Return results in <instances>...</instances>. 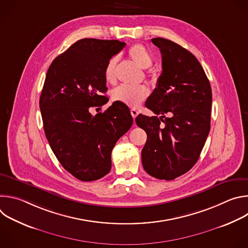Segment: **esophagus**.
<instances>
[{
    "label": "esophagus",
    "mask_w": 248,
    "mask_h": 248,
    "mask_svg": "<svg viewBox=\"0 0 248 248\" xmlns=\"http://www.w3.org/2000/svg\"><path fill=\"white\" fill-rule=\"evenodd\" d=\"M130 114H131V116H132L133 119H135V118L138 116V112H137L135 109H132V110L130 111Z\"/></svg>",
    "instance_id": "1"
}]
</instances>
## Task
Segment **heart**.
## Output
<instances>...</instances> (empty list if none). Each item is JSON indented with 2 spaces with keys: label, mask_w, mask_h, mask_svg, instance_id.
<instances>
[{
  "label": "heart",
  "mask_w": 248,
  "mask_h": 248,
  "mask_svg": "<svg viewBox=\"0 0 248 248\" xmlns=\"http://www.w3.org/2000/svg\"><path fill=\"white\" fill-rule=\"evenodd\" d=\"M128 56L132 62L141 68H148L152 65L153 60L147 49L141 44H135L128 50ZM119 58L112 57L104 69V77L108 83H115L117 78V66ZM149 95V90L145 85L127 86L121 85L112 91L111 97L114 102H119L131 108H136Z\"/></svg>",
  "instance_id": "1"
}]
</instances>
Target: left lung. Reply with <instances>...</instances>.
Masks as SVG:
<instances>
[{
	"mask_svg": "<svg viewBox=\"0 0 248 248\" xmlns=\"http://www.w3.org/2000/svg\"><path fill=\"white\" fill-rule=\"evenodd\" d=\"M152 43L162 54L163 70L145 105L156 116L140 114L135 122L147 133L141 152L144 170L156 179L171 181L195 165L204 147L212 90L193 54L168 39L153 38Z\"/></svg>",
	"mask_w": 248,
	"mask_h": 248,
	"instance_id": "1",
	"label": "left lung"
}]
</instances>
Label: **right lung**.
<instances>
[{
	"mask_svg": "<svg viewBox=\"0 0 248 248\" xmlns=\"http://www.w3.org/2000/svg\"><path fill=\"white\" fill-rule=\"evenodd\" d=\"M124 46L118 40H78L46 75L39 101L46 137L62 166L82 182L111 170L112 150L133 124L128 107L119 102L96 116L90 113L109 101L104 69Z\"/></svg>",
	"mask_w": 248,
	"mask_h": 248,
	"instance_id": "obj_1",
	"label": "right lung"
}]
</instances>
